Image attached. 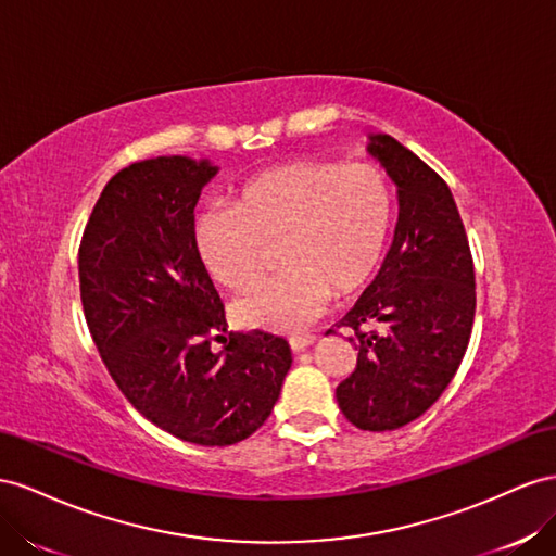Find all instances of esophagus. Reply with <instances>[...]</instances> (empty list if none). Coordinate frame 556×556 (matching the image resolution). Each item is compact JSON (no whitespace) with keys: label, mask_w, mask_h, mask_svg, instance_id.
<instances>
[{"label":"esophagus","mask_w":556,"mask_h":556,"mask_svg":"<svg viewBox=\"0 0 556 556\" xmlns=\"http://www.w3.org/2000/svg\"><path fill=\"white\" fill-rule=\"evenodd\" d=\"M314 336H309V338H293L289 344H291V352L293 354H300V352H305V349L309 346V344H314Z\"/></svg>","instance_id":"esophagus-1"}]
</instances>
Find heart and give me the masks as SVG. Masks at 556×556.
Returning a JSON list of instances; mask_svg holds the SVG:
<instances>
[{"mask_svg":"<svg viewBox=\"0 0 556 556\" xmlns=\"http://www.w3.org/2000/svg\"><path fill=\"white\" fill-rule=\"evenodd\" d=\"M393 200L372 165L293 161L267 167L237 188L232 210H207L193 240L202 267L226 289L244 291L277 249L275 277L240 298L235 321L298 336L324 314L330 291H358L382 263Z\"/></svg>","mask_w":556,"mask_h":556,"instance_id":"1","label":"heart"}]
</instances>
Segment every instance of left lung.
Listing matches in <instances>:
<instances>
[{
  "mask_svg": "<svg viewBox=\"0 0 556 556\" xmlns=\"http://www.w3.org/2000/svg\"><path fill=\"white\" fill-rule=\"evenodd\" d=\"M366 151L395 184L399 220L375 281L340 321L354 330L358 361L336 399L361 431H395L421 417L462 366L475 273L450 186L391 135H368Z\"/></svg>",
  "mask_w": 556,
  "mask_h": 556,
  "instance_id": "1",
  "label": "left lung"
}]
</instances>
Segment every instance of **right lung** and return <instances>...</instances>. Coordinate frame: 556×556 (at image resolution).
<instances>
[{
    "label": "right lung",
    "instance_id": "add662e5",
    "mask_svg": "<svg viewBox=\"0 0 556 556\" xmlns=\"http://www.w3.org/2000/svg\"><path fill=\"white\" fill-rule=\"evenodd\" d=\"M218 167L157 155L109 179L78 249L90 336L141 415L202 447L235 445L273 412L291 346L263 330L230 336L224 303L195 253V204Z\"/></svg>",
    "mask_w": 556,
    "mask_h": 556
}]
</instances>
